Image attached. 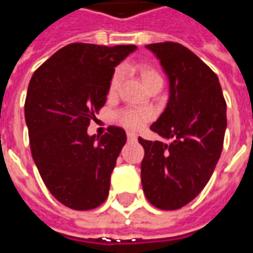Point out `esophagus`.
Returning a JSON list of instances; mask_svg holds the SVG:
<instances>
[{
    "mask_svg": "<svg viewBox=\"0 0 253 253\" xmlns=\"http://www.w3.org/2000/svg\"><path fill=\"white\" fill-rule=\"evenodd\" d=\"M137 138V134H134V132H127V139H128V141H135Z\"/></svg>",
    "mask_w": 253,
    "mask_h": 253,
    "instance_id": "obj_1",
    "label": "esophagus"
}]
</instances>
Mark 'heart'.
I'll list each match as a JSON object with an SVG mask.
<instances>
[{"instance_id": "b5f03b06", "label": "heart", "mask_w": 253, "mask_h": 253, "mask_svg": "<svg viewBox=\"0 0 253 253\" xmlns=\"http://www.w3.org/2000/svg\"><path fill=\"white\" fill-rule=\"evenodd\" d=\"M139 74H141V78H142L143 84H145V86L149 88L150 85L156 81H160V80H163L161 76H160V73L153 69V67L146 66V65H143V66L139 67ZM122 77H123V69H116L115 72L112 73V76H111L110 84H108V96H115L118 93V90H119V86H121L122 83ZM152 112L150 111H143V110H137V108H130V107H127V108H123L121 110L118 114H116V122L122 125L123 127H126V128H130V130H138V128H141V127L146 123L148 121L152 119Z\"/></svg>"}]
</instances>
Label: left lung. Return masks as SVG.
Returning a JSON list of instances; mask_svg holds the SVG:
<instances>
[{"mask_svg": "<svg viewBox=\"0 0 253 253\" xmlns=\"http://www.w3.org/2000/svg\"><path fill=\"white\" fill-rule=\"evenodd\" d=\"M169 78V100L150 128L170 143L138 138L145 149L141 180L148 201L177 210L210 180L223 146L226 101L215 73L175 42L146 46Z\"/></svg>", "mask_w": 253, "mask_h": 253, "instance_id": "left-lung-1", "label": "left lung"}]
</instances>
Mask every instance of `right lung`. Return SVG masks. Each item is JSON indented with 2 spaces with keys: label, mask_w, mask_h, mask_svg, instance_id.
Returning a JSON list of instances; mask_svg holds the SVG:
<instances>
[{
  "label": "right lung",
  "mask_w": 253,
  "mask_h": 253,
  "mask_svg": "<svg viewBox=\"0 0 253 253\" xmlns=\"http://www.w3.org/2000/svg\"><path fill=\"white\" fill-rule=\"evenodd\" d=\"M135 48L72 43L31 78L24 114L32 159L51 195L73 210L96 209L108 196L126 132L110 126L90 137L86 130L105 104L114 67Z\"/></svg>",
  "instance_id": "1"
}]
</instances>
